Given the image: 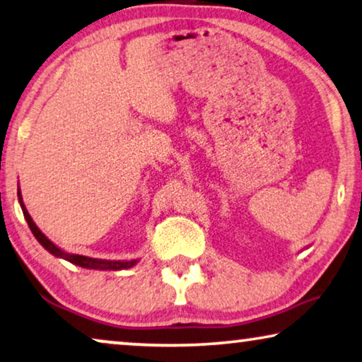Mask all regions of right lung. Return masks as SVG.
Wrapping results in <instances>:
<instances>
[{"label":"right lung","mask_w":362,"mask_h":362,"mask_svg":"<svg viewBox=\"0 0 362 362\" xmlns=\"http://www.w3.org/2000/svg\"><path fill=\"white\" fill-rule=\"evenodd\" d=\"M18 197H19V204L21 209H23V214L25 217V222H28L30 232L34 233V237L37 238V242L44 246V248L52 253L57 258H64L66 261H70L71 264L81 266V268L86 269H99V271H119V269H129L139 263V259H130V261H111V259H98V258H88V256H81V255H71V253H65L64 250H60L54 242H50L49 238L45 237L44 233L40 232L37 225L34 223L33 217L29 216L28 209H25L24 202H23V196H21V191H18Z\"/></svg>","instance_id":"add662e5"}]
</instances>
